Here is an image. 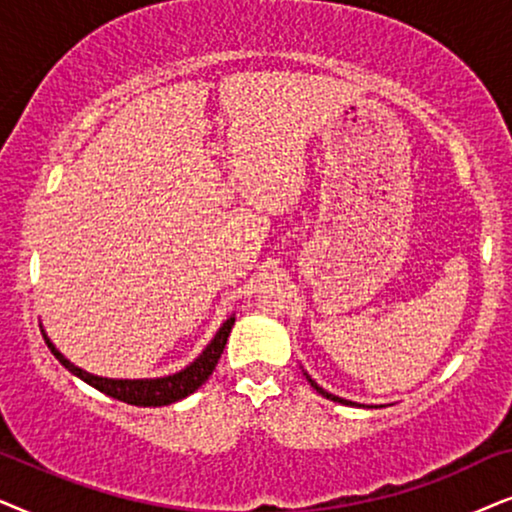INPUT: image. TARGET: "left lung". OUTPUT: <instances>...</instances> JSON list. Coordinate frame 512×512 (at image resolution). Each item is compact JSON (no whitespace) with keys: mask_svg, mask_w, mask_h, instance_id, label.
I'll return each mask as SVG.
<instances>
[{"mask_svg":"<svg viewBox=\"0 0 512 512\" xmlns=\"http://www.w3.org/2000/svg\"><path fill=\"white\" fill-rule=\"evenodd\" d=\"M304 377H306V381H309V384H311L313 388H316V391H318L320 395H323V398H327V400H335V403H342V405H356V403H351V400H344V398H339V395H332V393H327L325 388H323V386H318L316 381H313V379H311L309 374H306V372H304Z\"/></svg>","mask_w":512,"mask_h":512,"instance_id":"left-lung-1","label":"left lung"}]
</instances>
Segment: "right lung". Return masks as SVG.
I'll return each mask as SVG.
<instances>
[{
    "instance_id": "right-lung-1",
    "label": "right lung",
    "mask_w": 512,
    "mask_h": 512,
    "mask_svg": "<svg viewBox=\"0 0 512 512\" xmlns=\"http://www.w3.org/2000/svg\"><path fill=\"white\" fill-rule=\"evenodd\" d=\"M234 320L236 316L231 313V316L220 325V330L215 332V337L210 339L206 349H203L199 356L185 367V370L166 374V377H154V379H109V377H98V374L81 370V367L70 363V360L56 349V344L51 342L44 330L42 332L51 353L60 360V365H63L65 370H70L74 377L86 381L88 386L98 388L100 393H105L114 400H121V403L135 405V407H161V405L177 403V400L192 395L196 388H199L203 381L213 374L217 360H220L224 351V344H227L229 339L231 327H234Z\"/></svg>"
}]
</instances>
